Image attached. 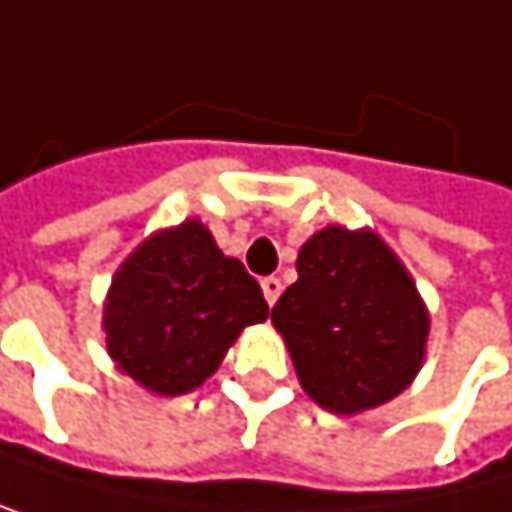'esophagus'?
Masks as SVG:
<instances>
[{
  "instance_id": "obj_1",
  "label": "esophagus",
  "mask_w": 512,
  "mask_h": 512,
  "mask_svg": "<svg viewBox=\"0 0 512 512\" xmlns=\"http://www.w3.org/2000/svg\"><path fill=\"white\" fill-rule=\"evenodd\" d=\"M281 278H275V275H271V278H262V293H265V302H268V306H275V302H278V296H281Z\"/></svg>"
}]
</instances>
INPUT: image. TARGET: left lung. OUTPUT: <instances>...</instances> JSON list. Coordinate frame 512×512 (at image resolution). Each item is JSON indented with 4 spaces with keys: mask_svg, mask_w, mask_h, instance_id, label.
<instances>
[{
    "mask_svg": "<svg viewBox=\"0 0 512 512\" xmlns=\"http://www.w3.org/2000/svg\"><path fill=\"white\" fill-rule=\"evenodd\" d=\"M296 271L271 321L302 389L337 414L395 398L420 371L429 333L405 265L374 231L330 225L302 244Z\"/></svg>",
    "mask_w": 512,
    "mask_h": 512,
    "instance_id": "obj_1",
    "label": "left lung"
}]
</instances>
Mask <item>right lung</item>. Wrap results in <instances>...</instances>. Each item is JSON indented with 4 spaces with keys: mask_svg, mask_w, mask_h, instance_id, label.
Returning <instances> with one entry per match:
<instances>
[{
    "mask_svg": "<svg viewBox=\"0 0 512 512\" xmlns=\"http://www.w3.org/2000/svg\"><path fill=\"white\" fill-rule=\"evenodd\" d=\"M268 302L247 268L225 256L197 219L154 234L117 271L107 293V352L160 395L197 389Z\"/></svg>",
    "mask_w": 512,
    "mask_h": 512,
    "instance_id": "obj_1",
    "label": "right lung"
}]
</instances>
